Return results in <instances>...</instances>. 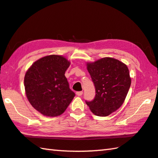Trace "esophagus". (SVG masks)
Masks as SVG:
<instances>
[{"instance_id":"esophagus-1","label":"esophagus","mask_w":158,"mask_h":158,"mask_svg":"<svg viewBox=\"0 0 158 158\" xmlns=\"http://www.w3.org/2000/svg\"><path fill=\"white\" fill-rule=\"evenodd\" d=\"M76 94H77V95H78V96H81V95H83V91H78V92H77Z\"/></svg>"}]
</instances>
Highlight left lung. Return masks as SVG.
Wrapping results in <instances>:
<instances>
[{
    "mask_svg": "<svg viewBox=\"0 0 158 158\" xmlns=\"http://www.w3.org/2000/svg\"><path fill=\"white\" fill-rule=\"evenodd\" d=\"M95 89V96L85 101L93 114L107 116L121 107L131 85L126 65L112 58H103L87 64Z\"/></svg>",
    "mask_w": 158,
    "mask_h": 158,
    "instance_id": "left-lung-1",
    "label": "left lung"
}]
</instances>
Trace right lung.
Instances as JSON below:
<instances>
[{"label": "right lung", "instance_id": "right-lung-1", "mask_svg": "<svg viewBox=\"0 0 158 158\" xmlns=\"http://www.w3.org/2000/svg\"><path fill=\"white\" fill-rule=\"evenodd\" d=\"M69 64L63 56L51 55L35 61L26 72V96L31 105L44 116L62 114L75 96L65 76Z\"/></svg>", "mask_w": 158, "mask_h": 158}]
</instances>
